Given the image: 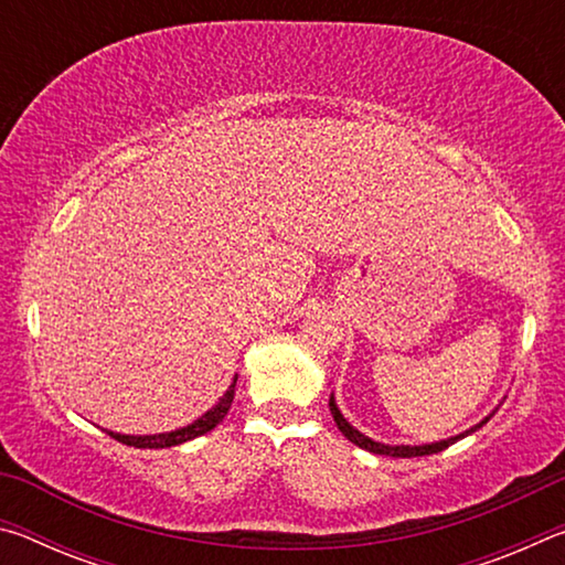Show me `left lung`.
Masks as SVG:
<instances>
[{
    "mask_svg": "<svg viewBox=\"0 0 565 565\" xmlns=\"http://www.w3.org/2000/svg\"><path fill=\"white\" fill-rule=\"evenodd\" d=\"M329 408H331V416H333V420H337V426H339V431L349 438L351 444H356L359 448H366V451H371V454H379V456H394V458H414V456H428V454H438V451H444V448H448L451 444H456V441H461V438H466L468 434H473V431H478V428H481L483 424H489V418L493 416V411L486 418H481L478 420L476 426H471V428H466L463 434H458V436H451V438H444V441H434V444H418V446H408V444H381V441H374V438H369V436H363L359 428H353L347 418H343V414L339 411V406H337V398H333V394H331V398H329Z\"/></svg>",
    "mask_w": 565,
    "mask_h": 565,
    "instance_id": "1",
    "label": "left lung"
}]
</instances>
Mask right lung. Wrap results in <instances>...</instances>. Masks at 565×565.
I'll use <instances>...</instances> for the list:
<instances>
[{
	"label": "right lung",
	"instance_id": "right-lung-1",
	"mask_svg": "<svg viewBox=\"0 0 565 565\" xmlns=\"http://www.w3.org/2000/svg\"><path fill=\"white\" fill-rule=\"evenodd\" d=\"M234 386H236V376L232 381V386L224 391V396L218 398L216 404L206 411V414H202L196 420H191L189 426L177 428V431L149 434V436H129V434H114V431H107V434L111 438H117L119 444H127V446H134V448H171V446L191 441V438L204 436L206 431H212V428L222 424L224 416L228 414V408H232V401H234V394H236Z\"/></svg>",
	"mask_w": 565,
	"mask_h": 565
}]
</instances>
